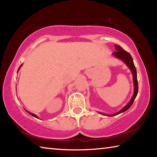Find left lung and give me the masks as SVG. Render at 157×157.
<instances>
[{"instance_id": "8db88e82", "label": "left lung", "mask_w": 157, "mask_h": 157, "mask_svg": "<svg viewBox=\"0 0 157 157\" xmlns=\"http://www.w3.org/2000/svg\"><path fill=\"white\" fill-rule=\"evenodd\" d=\"M115 48L116 50L117 51L115 52H113L112 55L118 59H121L123 61V62L125 63V64L128 66V68L130 69L131 72L132 73L133 75V82H134V94H133L132 97L130 100L129 102L127 103V104L124 106V107L121 109L118 112L113 114H105L104 113L102 112H98L100 114H102L103 116H116L118 114H120L121 113L124 112V111H127L128 109L131 107L132 105L133 102L136 98V95L138 94V90H139V85H138V81H137V73H136V67H135L134 62H133V59L131 55H130L129 53L128 52H127L124 50L123 48L121 47L120 46H118V45H115Z\"/></svg>"}]
</instances>
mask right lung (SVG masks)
<instances>
[{
  "mask_svg": "<svg viewBox=\"0 0 157 157\" xmlns=\"http://www.w3.org/2000/svg\"><path fill=\"white\" fill-rule=\"evenodd\" d=\"M22 65L23 64H21L20 66H19V68H18V71H17V72H18V71H19V69L21 68V66H22ZM27 112H28V111H27ZM29 113H30V115H32V116H34V117H35V118H39V117L38 116H37L36 115H35V114H34V113H30V112H28Z\"/></svg>",
  "mask_w": 157,
  "mask_h": 157,
  "instance_id": "obj_1",
  "label": "right lung"
}]
</instances>
